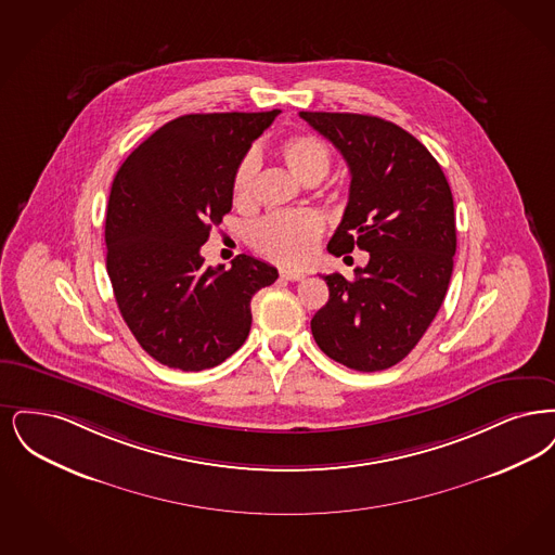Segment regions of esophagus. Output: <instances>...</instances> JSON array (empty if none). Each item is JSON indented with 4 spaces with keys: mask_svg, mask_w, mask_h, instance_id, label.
Returning a JSON list of instances; mask_svg holds the SVG:
<instances>
[{
    "mask_svg": "<svg viewBox=\"0 0 555 555\" xmlns=\"http://www.w3.org/2000/svg\"><path fill=\"white\" fill-rule=\"evenodd\" d=\"M280 278L286 282H300V280H305V273L294 271V269H280Z\"/></svg>",
    "mask_w": 555,
    "mask_h": 555,
    "instance_id": "34e87169",
    "label": "esophagus"
}]
</instances>
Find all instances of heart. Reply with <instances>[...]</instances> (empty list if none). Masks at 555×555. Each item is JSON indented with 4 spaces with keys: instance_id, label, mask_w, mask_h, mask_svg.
<instances>
[{
    "instance_id": "1",
    "label": "heart",
    "mask_w": 555,
    "mask_h": 555,
    "mask_svg": "<svg viewBox=\"0 0 555 555\" xmlns=\"http://www.w3.org/2000/svg\"><path fill=\"white\" fill-rule=\"evenodd\" d=\"M278 155L284 159L302 182L321 180L332 166V151L319 137L300 132L289 134L278 143ZM257 159L253 155L242 157L232 176V198L236 205H246L253 198ZM323 232L321 217L300 211H280L263 217L250 230V244L269 259L284 266H302L311 259L319 236Z\"/></svg>"
}]
</instances>
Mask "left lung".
<instances>
[{
  "mask_svg": "<svg viewBox=\"0 0 555 555\" xmlns=\"http://www.w3.org/2000/svg\"><path fill=\"white\" fill-rule=\"evenodd\" d=\"M300 118L332 141L352 178L327 250L369 253L354 280L323 275L330 300L311 332L339 364L384 371L409 357L446 298L456 255L452 191L427 146L393 121L330 112Z\"/></svg>",
  "mask_w": 555,
  "mask_h": 555,
  "instance_id": "8db88e82",
  "label": "left lung"
}]
</instances>
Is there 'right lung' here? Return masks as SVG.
I'll return each instance as SVG.
<instances>
[{
    "label": "right lung",
    "mask_w": 555,
    "mask_h": 555,
    "mask_svg": "<svg viewBox=\"0 0 555 555\" xmlns=\"http://www.w3.org/2000/svg\"><path fill=\"white\" fill-rule=\"evenodd\" d=\"M280 109L189 114L164 124L118 169L105 216L107 273L149 357L203 371L248 338L255 292L278 269L248 255L205 267L201 246L232 209V176Z\"/></svg>",
    "instance_id": "right-lung-1"
}]
</instances>
